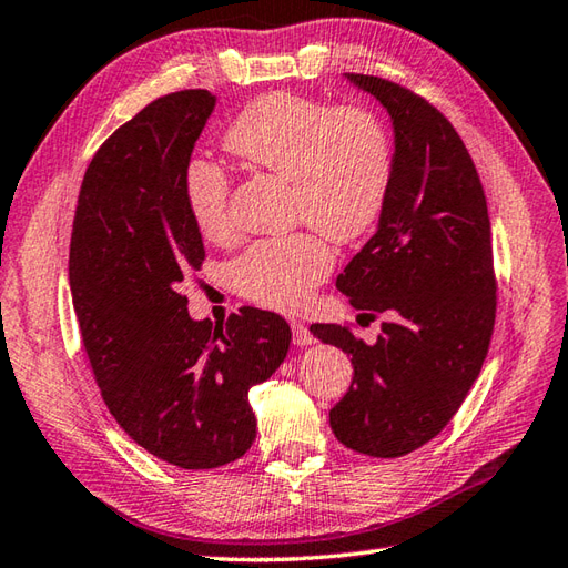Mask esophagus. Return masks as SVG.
Returning <instances> with one entry per match:
<instances>
[{
    "instance_id": "34e87169",
    "label": "esophagus",
    "mask_w": 568,
    "mask_h": 568,
    "mask_svg": "<svg viewBox=\"0 0 568 568\" xmlns=\"http://www.w3.org/2000/svg\"><path fill=\"white\" fill-rule=\"evenodd\" d=\"M292 339H294L296 347H308V345L316 343V337L311 335V331L304 323H292Z\"/></svg>"
}]
</instances>
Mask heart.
I'll use <instances>...</instances> for the list:
<instances>
[{"label": "heart", "instance_id": "heart-1", "mask_svg": "<svg viewBox=\"0 0 568 568\" xmlns=\"http://www.w3.org/2000/svg\"><path fill=\"white\" fill-rule=\"evenodd\" d=\"M223 148L247 168L292 184V213L313 229L250 245L233 284L276 311L304 306L335 257L327 237L355 243L379 223L394 182V143L384 121L362 106H333L288 92L262 94L237 113ZM184 201L209 243L231 237L229 178L204 158L184 170Z\"/></svg>", "mask_w": 568, "mask_h": 568}]
</instances>
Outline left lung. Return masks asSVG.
<instances>
[{
  "mask_svg": "<svg viewBox=\"0 0 568 568\" xmlns=\"http://www.w3.org/2000/svg\"><path fill=\"white\" fill-rule=\"evenodd\" d=\"M345 80L388 113L394 182L374 235L335 286L364 316L388 321L372 345L335 323L311 333L355 367L331 410L335 437L388 459L430 443L481 372L496 323L494 247L484 186L455 125L394 82Z\"/></svg>",
  "mask_w": 568,
  "mask_h": 568,
  "instance_id": "8db88e82",
  "label": "left lung"
}]
</instances>
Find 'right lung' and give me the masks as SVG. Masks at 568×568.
<instances>
[{
  "label": "right lung",
  "mask_w": 568,
  "mask_h": 568,
  "mask_svg": "<svg viewBox=\"0 0 568 568\" xmlns=\"http://www.w3.org/2000/svg\"><path fill=\"white\" fill-rule=\"evenodd\" d=\"M216 97L155 99L97 150L70 241V292L102 398L125 435L180 469H216L255 443L250 386L284 362L292 331L243 308L194 321L180 284L204 262L184 170Z\"/></svg>",
  "instance_id": "1"
}]
</instances>
